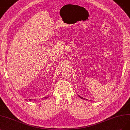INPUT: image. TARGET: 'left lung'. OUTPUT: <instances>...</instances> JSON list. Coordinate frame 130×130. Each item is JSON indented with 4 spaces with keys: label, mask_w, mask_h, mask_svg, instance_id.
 <instances>
[{
    "label": "left lung",
    "mask_w": 130,
    "mask_h": 130,
    "mask_svg": "<svg viewBox=\"0 0 130 130\" xmlns=\"http://www.w3.org/2000/svg\"><path fill=\"white\" fill-rule=\"evenodd\" d=\"M79 97H80V98H81V99H84V100H85V99H84V98H83V97H81V96H79Z\"/></svg>",
    "instance_id": "left-lung-1"
}]
</instances>
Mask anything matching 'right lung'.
<instances>
[{"instance_id":"obj_1","label":"right lung","mask_w":130,"mask_h":130,"mask_svg":"<svg viewBox=\"0 0 130 130\" xmlns=\"http://www.w3.org/2000/svg\"><path fill=\"white\" fill-rule=\"evenodd\" d=\"M47 98H48V96H46V97H45V98H43V99H47ZM29 100L30 101V100H31V99H30Z\"/></svg>"}]
</instances>
